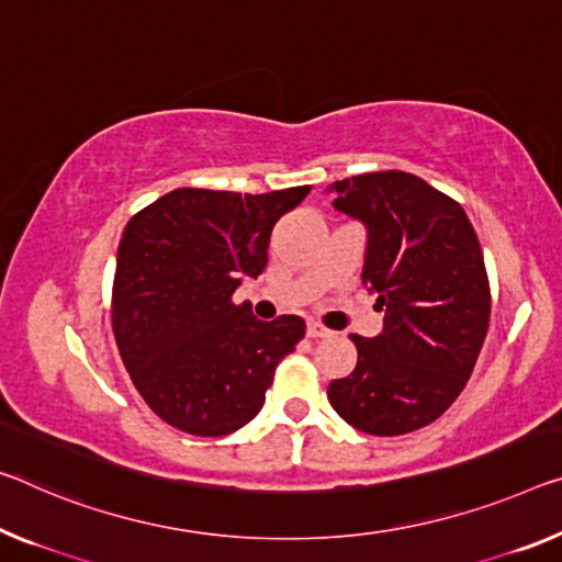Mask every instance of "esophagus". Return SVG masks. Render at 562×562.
<instances>
[{"mask_svg": "<svg viewBox=\"0 0 562 562\" xmlns=\"http://www.w3.org/2000/svg\"><path fill=\"white\" fill-rule=\"evenodd\" d=\"M306 334H308V339H324V336H329L331 331L326 329V326L318 324V322H308Z\"/></svg>", "mask_w": 562, "mask_h": 562, "instance_id": "esophagus-1", "label": "esophagus"}]
</instances>
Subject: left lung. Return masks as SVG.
<instances>
[{"label":"left lung","instance_id":"obj_1","mask_svg":"<svg viewBox=\"0 0 562 562\" xmlns=\"http://www.w3.org/2000/svg\"><path fill=\"white\" fill-rule=\"evenodd\" d=\"M334 209L367 226L361 283L384 311L374 339L351 334L357 369L329 384V402L367 435L427 427L460 396L490 326L485 258L468 213L402 170L329 186Z\"/></svg>","mask_w":562,"mask_h":562}]
</instances>
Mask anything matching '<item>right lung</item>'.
Listing matches in <instances>:
<instances>
[{"label": "right lung", "mask_w": 562, "mask_h": 562, "mask_svg": "<svg viewBox=\"0 0 562 562\" xmlns=\"http://www.w3.org/2000/svg\"><path fill=\"white\" fill-rule=\"evenodd\" d=\"M308 191L178 188L127 221L112 331L135 390L170 427L223 437L248 425L279 361L304 339L301 316L258 322L233 293L266 269L276 221Z\"/></svg>", "instance_id": "1"}]
</instances>
